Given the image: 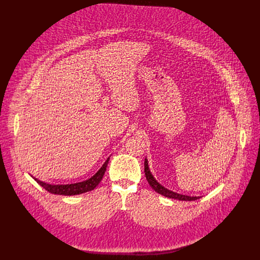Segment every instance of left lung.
Returning a JSON list of instances; mask_svg holds the SVG:
<instances>
[{"mask_svg": "<svg viewBox=\"0 0 260 260\" xmlns=\"http://www.w3.org/2000/svg\"><path fill=\"white\" fill-rule=\"evenodd\" d=\"M144 172H145L146 179H147L148 183H149L151 188L153 190H155L157 193H159V194H161L164 197H167V198H170V199H174V200H179V201H196V200H199L201 198V197H188V196L179 194V193L173 192V191L165 188L164 186H161V185L159 183H157L156 180L151 175V173L149 171V168H148V162H147L146 159L144 161Z\"/></svg>", "mask_w": 260, "mask_h": 260, "instance_id": "obj_1", "label": "left lung"}]
</instances>
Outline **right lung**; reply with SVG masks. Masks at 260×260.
Wrapping results in <instances>:
<instances>
[{"label": "right lung", "instance_id": "add662e5", "mask_svg": "<svg viewBox=\"0 0 260 260\" xmlns=\"http://www.w3.org/2000/svg\"><path fill=\"white\" fill-rule=\"evenodd\" d=\"M110 158H108L105 164L103 165V167L99 170V172L92 176L90 179L83 181V182H79V183H75V184H68V185H51V184H47L44 183L42 181L37 180V183L47 190L48 192L52 193V194H58V196H77V194H81V193H85L88 191L93 190L99 183L102 181L104 174L106 172L107 169V165Z\"/></svg>", "mask_w": 260, "mask_h": 260}]
</instances>
